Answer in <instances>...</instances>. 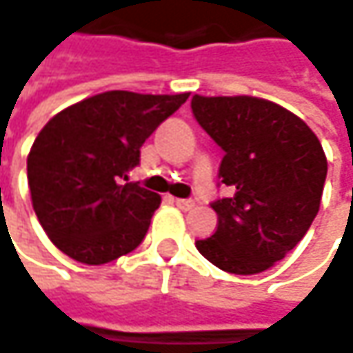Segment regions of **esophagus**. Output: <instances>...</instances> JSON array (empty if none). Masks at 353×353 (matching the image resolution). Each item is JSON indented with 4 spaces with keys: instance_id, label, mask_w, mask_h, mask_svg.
<instances>
[{
    "instance_id": "obj_1",
    "label": "esophagus",
    "mask_w": 353,
    "mask_h": 353,
    "mask_svg": "<svg viewBox=\"0 0 353 353\" xmlns=\"http://www.w3.org/2000/svg\"><path fill=\"white\" fill-rule=\"evenodd\" d=\"M174 204H176L181 210H190V208H194V201H190V199H174Z\"/></svg>"
}]
</instances>
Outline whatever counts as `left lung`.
<instances>
[{
  "label": "left lung",
  "mask_w": 353,
  "mask_h": 353,
  "mask_svg": "<svg viewBox=\"0 0 353 353\" xmlns=\"http://www.w3.org/2000/svg\"><path fill=\"white\" fill-rule=\"evenodd\" d=\"M190 107L224 150L219 176L232 190L212 203L216 230L196 248L224 272H264L304 238L320 210L324 149L300 117L268 99L194 95Z\"/></svg>",
  "instance_id": "left-lung-1"
}]
</instances>
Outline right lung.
<instances>
[{
	"label": "right lung",
	"instance_id": "obj_1",
	"mask_svg": "<svg viewBox=\"0 0 353 353\" xmlns=\"http://www.w3.org/2000/svg\"><path fill=\"white\" fill-rule=\"evenodd\" d=\"M190 93L105 91L47 121L27 154L31 204L63 254L99 266L134 250L161 196L129 181L141 147Z\"/></svg>",
	"mask_w": 353,
	"mask_h": 353
}]
</instances>
